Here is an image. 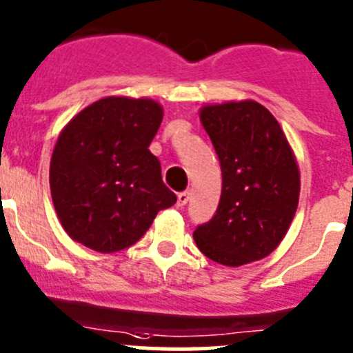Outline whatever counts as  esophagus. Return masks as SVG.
<instances>
[{
    "mask_svg": "<svg viewBox=\"0 0 353 353\" xmlns=\"http://www.w3.org/2000/svg\"><path fill=\"white\" fill-rule=\"evenodd\" d=\"M189 198H190L189 190H183V192L179 194V198H176V205H179V206H185L187 203H189Z\"/></svg>",
    "mask_w": 353,
    "mask_h": 353,
    "instance_id": "1",
    "label": "esophagus"
}]
</instances>
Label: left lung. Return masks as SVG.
<instances>
[{
  "instance_id": "left-lung-1",
  "label": "left lung",
  "mask_w": 353,
  "mask_h": 353,
  "mask_svg": "<svg viewBox=\"0 0 353 353\" xmlns=\"http://www.w3.org/2000/svg\"><path fill=\"white\" fill-rule=\"evenodd\" d=\"M201 122L222 170L215 215L194 231L224 266L259 261L283 240L299 201V170L276 119L255 101L205 106Z\"/></svg>"
}]
</instances>
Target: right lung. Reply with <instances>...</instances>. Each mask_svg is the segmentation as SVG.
Segmentation results:
<instances>
[{"instance_id":"add662e5","label":"right lung","mask_w":353,"mask_h":353,"mask_svg":"<svg viewBox=\"0 0 353 353\" xmlns=\"http://www.w3.org/2000/svg\"><path fill=\"white\" fill-rule=\"evenodd\" d=\"M161 121L163 108L152 99L112 96L63 129L50 161V192L73 240L103 254L124 250L176 203L148 150Z\"/></svg>"}]
</instances>
